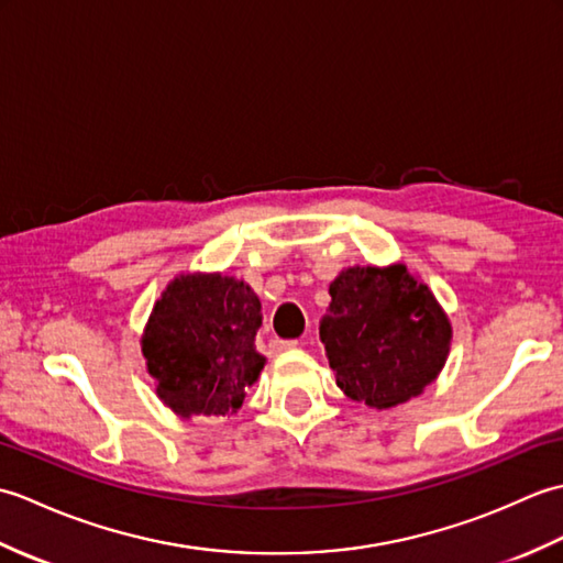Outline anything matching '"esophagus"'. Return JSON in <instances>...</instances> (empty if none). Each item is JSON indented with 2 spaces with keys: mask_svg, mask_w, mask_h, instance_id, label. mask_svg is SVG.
I'll return each instance as SVG.
<instances>
[{
  "mask_svg": "<svg viewBox=\"0 0 563 563\" xmlns=\"http://www.w3.org/2000/svg\"><path fill=\"white\" fill-rule=\"evenodd\" d=\"M297 349V341H283V339H273L271 341V351L273 353H283V351H290Z\"/></svg>",
  "mask_w": 563,
  "mask_h": 563,
  "instance_id": "34e87169",
  "label": "esophagus"
}]
</instances>
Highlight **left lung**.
Here are the masks:
<instances>
[{"label": "left lung", "mask_w": 563, "mask_h": 563, "mask_svg": "<svg viewBox=\"0 0 563 563\" xmlns=\"http://www.w3.org/2000/svg\"><path fill=\"white\" fill-rule=\"evenodd\" d=\"M329 295L319 336L349 399L391 409L418 397L445 367L452 324L404 263L343 268Z\"/></svg>", "instance_id": "left-lung-1"}]
</instances>
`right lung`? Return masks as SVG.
<instances>
[{
    "label": "right lung",
    "mask_w": 563,
    "mask_h": 563,
    "mask_svg": "<svg viewBox=\"0 0 563 563\" xmlns=\"http://www.w3.org/2000/svg\"><path fill=\"white\" fill-rule=\"evenodd\" d=\"M261 300L222 273H181L162 290L142 331V355L164 406L194 416H230L261 377Z\"/></svg>",
    "instance_id": "1"
}]
</instances>
